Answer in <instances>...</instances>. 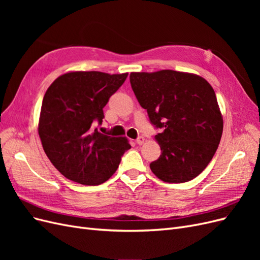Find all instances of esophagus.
<instances>
[{"instance_id": "34e87169", "label": "esophagus", "mask_w": 260, "mask_h": 260, "mask_svg": "<svg viewBox=\"0 0 260 260\" xmlns=\"http://www.w3.org/2000/svg\"><path fill=\"white\" fill-rule=\"evenodd\" d=\"M136 143L139 145H142L144 143V138L143 137H138L136 140Z\"/></svg>"}]
</instances>
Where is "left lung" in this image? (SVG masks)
I'll return each mask as SVG.
<instances>
[{
	"label": "left lung",
	"mask_w": 260,
	"mask_h": 260,
	"mask_svg": "<svg viewBox=\"0 0 260 260\" xmlns=\"http://www.w3.org/2000/svg\"><path fill=\"white\" fill-rule=\"evenodd\" d=\"M131 88L149 121L162 129L155 139L161 154L149 164L164 182L198 177L214 157L223 120L214 89L204 78L175 70L131 73Z\"/></svg>",
	"instance_id": "left-lung-1"
}]
</instances>
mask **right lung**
<instances>
[{
	"instance_id": "right-lung-1",
	"label": "right lung",
	"mask_w": 260,
	"mask_h": 260,
	"mask_svg": "<svg viewBox=\"0 0 260 260\" xmlns=\"http://www.w3.org/2000/svg\"><path fill=\"white\" fill-rule=\"evenodd\" d=\"M128 74L75 72L58 77L46 90L39 120V136L46 156L60 174L84 185L111 178L131 148L125 138L93 129L102 124L103 108Z\"/></svg>"
}]
</instances>
